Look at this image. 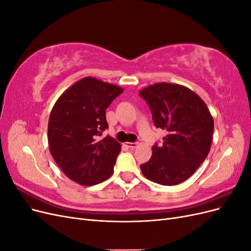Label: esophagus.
Instances as JSON below:
<instances>
[{
    "instance_id": "obj_1",
    "label": "esophagus",
    "mask_w": 251,
    "mask_h": 251,
    "mask_svg": "<svg viewBox=\"0 0 251 251\" xmlns=\"http://www.w3.org/2000/svg\"><path fill=\"white\" fill-rule=\"evenodd\" d=\"M126 147H127L128 149H135V148H137L138 147V143L137 142H126V144H125Z\"/></svg>"
}]
</instances>
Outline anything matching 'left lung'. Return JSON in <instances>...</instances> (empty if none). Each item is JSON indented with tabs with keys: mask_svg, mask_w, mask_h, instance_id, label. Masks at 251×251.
I'll use <instances>...</instances> for the list:
<instances>
[{
	"mask_svg": "<svg viewBox=\"0 0 251 251\" xmlns=\"http://www.w3.org/2000/svg\"><path fill=\"white\" fill-rule=\"evenodd\" d=\"M139 94L150 105L156 127L166 132L161 146H153L151 159L140 165L141 172L158 184L177 185L207 157L214 118L198 94L178 83L157 82Z\"/></svg>",
	"mask_w": 251,
	"mask_h": 251,
	"instance_id": "8db88e82",
	"label": "left lung"
}]
</instances>
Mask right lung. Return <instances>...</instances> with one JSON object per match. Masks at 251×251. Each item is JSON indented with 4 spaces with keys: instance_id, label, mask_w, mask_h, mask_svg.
I'll return each mask as SVG.
<instances>
[{
    "instance_id": "add662e5",
    "label": "right lung",
    "mask_w": 251,
    "mask_h": 251,
    "mask_svg": "<svg viewBox=\"0 0 251 251\" xmlns=\"http://www.w3.org/2000/svg\"><path fill=\"white\" fill-rule=\"evenodd\" d=\"M123 92V88L88 76L68 88L53 105L50 153L66 176L80 185H95L112 176L121 146L111 136L97 137L108 127L105 110Z\"/></svg>"
}]
</instances>
